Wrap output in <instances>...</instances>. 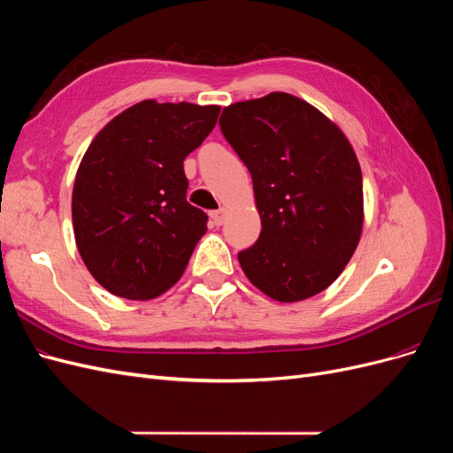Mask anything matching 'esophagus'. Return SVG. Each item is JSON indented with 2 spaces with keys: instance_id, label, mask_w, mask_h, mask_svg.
Wrapping results in <instances>:
<instances>
[{
  "instance_id": "1",
  "label": "esophagus",
  "mask_w": 453,
  "mask_h": 453,
  "mask_svg": "<svg viewBox=\"0 0 453 453\" xmlns=\"http://www.w3.org/2000/svg\"><path fill=\"white\" fill-rule=\"evenodd\" d=\"M225 219H226V208L211 211V221L215 226H221L225 223Z\"/></svg>"
}]
</instances>
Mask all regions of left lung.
<instances>
[{"label":"left lung","instance_id":"left-lung-1","mask_svg":"<svg viewBox=\"0 0 453 453\" xmlns=\"http://www.w3.org/2000/svg\"><path fill=\"white\" fill-rule=\"evenodd\" d=\"M219 125L251 173L263 226L238 253L243 273L278 303L325 291L357 250L365 221L363 173L346 134L287 92L232 104Z\"/></svg>","mask_w":453,"mask_h":453}]
</instances>
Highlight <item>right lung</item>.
<instances>
[{
    "label": "right lung",
    "mask_w": 453,
    "mask_h": 453,
    "mask_svg": "<svg viewBox=\"0 0 453 453\" xmlns=\"http://www.w3.org/2000/svg\"><path fill=\"white\" fill-rule=\"evenodd\" d=\"M219 105L143 100L96 134L72 195L81 258L104 289L150 300L173 287L208 230L187 202L183 160L217 125Z\"/></svg>",
    "instance_id": "right-lung-1"
}]
</instances>
